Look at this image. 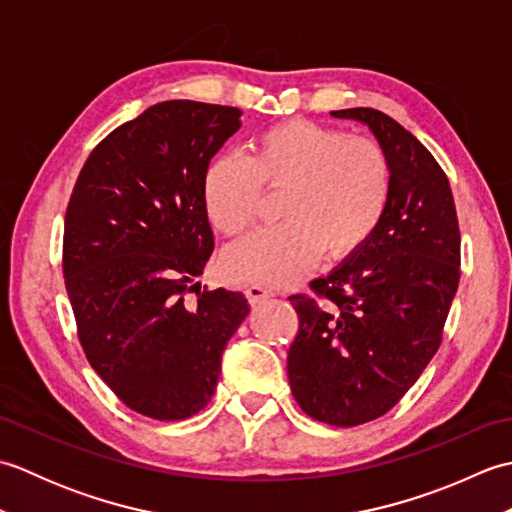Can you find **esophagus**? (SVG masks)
<instances>
[{
  "label": "esophagus",
  "instance_id": "esophagus-1",
  "mask_svg": "<svg viewBox=\"0 0 512 512\" xmlns=\"http://www.w3.org/2000/svg\"><path fill=\"white\" fill-rule=\"evenodd\" d=\"M273 295H275L273 290L266 288V286H259V284H253V286L246 288V299H248L250 306H257V303H262V301L270 299Z\"/></svg>",
  "mask_w": 512,
  "mask_h": 512
}]
</instances>
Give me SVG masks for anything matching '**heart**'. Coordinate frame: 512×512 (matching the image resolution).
Listing matches in <instances>:
<instances>
[{
    "mask_svg": "<svg viewBox=\"0 0 512 512\" xmlns=\"http://www.w3.org/2000/svg\"><path fill=\"white\" fill-rule=\"evenodd\" d=\"M266 191H284V222L246 237L224 253L226 277L242 284H288L317 262L352 257L374 235L391 195V162L369 136L339 127L286 121L266 129L250 158L220 154L204 169L202 195L222 235L253 226Z\"/></svg>",
    "mask_w": 512,
    "mask_h": 512,
    "instance_id": "1",
    "label": "heart"
}]
</instances>
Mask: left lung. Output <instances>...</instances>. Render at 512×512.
Here are the masks:
<instances>
[{
  "label": "left lung",
  "mask_w": 512,
  "mask_h": 512,
  "mask_svg": "<svg viewBox=\"0 0 512 512\" xmlns=\"http://www.w3.org/2000/svg\"><path fill=\"white\" fill-rule=\"evenodd\" d=\"M372 129L391 162L387 211L369 242L288 297L299 332L288 350L292 396L310 418L356 427L398 405L442 343L460 281V224L447 173L394 118L332 112Z\"/></svg>",
  "instance_id": "left-lung-1"
}]
</instances>
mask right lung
<instances>
[{"label":"right lung","mask_w":512,"mask_h":512,"mask_svg":"<svg viewBox=\"0 0 512 512\" xmlns=\"http://www.w3.org/2000/svg\"><path fill=\"white\" fill-rule=\"evenodd\" d=\"M239 116L198 101L149 107L92 149L65 211L63 277L85 358L147 418L209 405L224 347L250 312L242 292L193 284L215 246L204 169Z\"/></svg>","instance_id":"obj_1"}]
</instances>
